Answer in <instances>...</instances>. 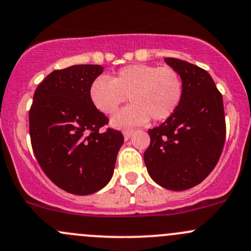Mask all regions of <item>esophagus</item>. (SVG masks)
Wrapping results in <instances>:
<instances>
[{
    "label": "esophagus",
    "mask_w": 251,
    "mask_h": 251,
    "mask_svg": "<svg viewBox=\"0 0 251 251\" xmlns=\"http://www.w3.org/2000/svg\"><path fill=\"white\" fill-rule=\"evenodd\" d=\"M132 133H133V130H132V128H128V130H124V131H123L124 138H125L126 141H127V139L130 138L131 134H132Z\"/></svg>",
    "instance_id": "obj_1"
}]
</instances>
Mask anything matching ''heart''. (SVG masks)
<instances>
[{
    "mask_svg": "<svg viewBox=\"0 0 251 251\" xmlns=\"http://www.w3.org/2000/svg\"><path fill=\"white\" fill-rule=\"evenodd\" d=\"M183 94V79L174 68L146 63L125 66L112 79L100 75L89 88L92 105L107 115L113 114L128 97L131 104L110 119L115 128L144 125L150 118L166 120L178 109Z\"/></svg>",
    "mask_w": 251,
    "mask_h": 251,
    "instance_id": "1",
    "label": "heart"
}]
</instances>
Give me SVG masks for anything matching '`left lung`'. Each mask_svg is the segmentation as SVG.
Segmentation results:
<instances>
[{
	"mask_svg": "<svg viewBox=\"0 0 251 251\" xmlns=\"http://www.w3.org/2000/svg\"><path fill=\"white\" fill-rule=\"evenodd\" d=\"M165 61L183 79V99L173 115L149 130L144 162L155 183L183 191L204 180L218 163L226 134L223 96L207 71L174 57Z\"/></svg>",
	"mask_w": 251,
	"mask_h": 251,
	"instance_id": "left-lung-1",
	"label": "left lung"
}]
</instances>
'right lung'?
I'll return each instance as SVG.
<instances>
[{
	"label": "right lung",
	"mask_w": 251,
	"mask_h": 251,
	"mask_svg": "<svg viewBox=\"0 0 251 251\" xmlns=\"http://www.w3.org/2000/svg\"><path fill=\"white\" fill-rule=\"evenodd\" d=\"M103 72L100 65H75L47 75L36 89L30 114L33 152L47 176L60 189L90 195L103 189L114 173L124 143L120 131L92 105L89 88Z\"/></svg>",
	"instance_id": "1"
}]
</instances>
